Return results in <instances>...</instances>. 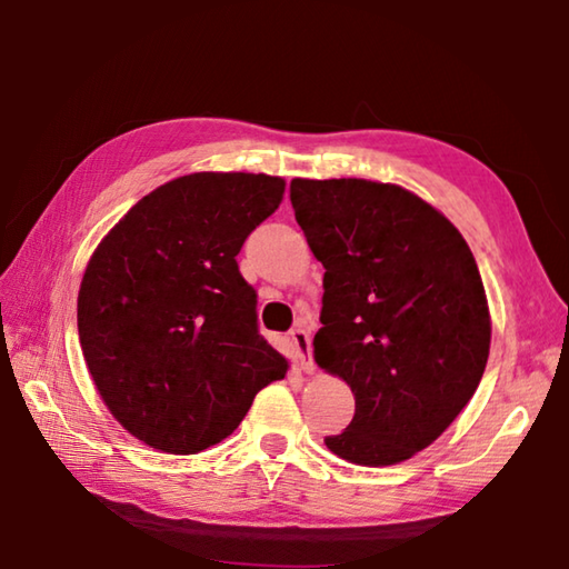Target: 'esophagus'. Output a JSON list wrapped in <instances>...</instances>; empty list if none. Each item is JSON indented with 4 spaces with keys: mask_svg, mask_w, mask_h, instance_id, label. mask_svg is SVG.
Here are the masks:
<instances>
[{
    "mask_svg": "<svg viewBox=\"0 0 569 569\" xmlns=\"http://www.w3.org/2000/svg\"><path fill=\"white\" fill-rule=\"evenodd\" d=\"M291 341L296 346L298 359H301L303 371L306 373H313L316 371V363L311 359V333H308L306 329H301V326H298V329L291 331Z\"/></svg>",
    "mask_w": 569,
    "mask_h": 569,
    "instance_id": "1",
    "label": "esophagus"
}]
</instances>
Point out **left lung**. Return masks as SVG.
Returning a JSON list of instances; mask_svg holds the SVG:
<instances>
[{
  "label": "left lung",
  "instance_id": "obj_1",
  "mask_svg": "<svg viewBox=\"0 0 569 569\" xmlns=\"http://www.w3.org/2000/svg\"><path fill=\"white\" fill-rule=\"evenodd\" d=\"M291 203L326 268L313 359L356 399L326 447L361 467L407 461L485 373L492 319L475 256L435 206L391 182L293 178Z\"/></svg>",
  "mask_w": 569,
  "mask_h": 569
}]
</instances>
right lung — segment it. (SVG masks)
Returning a JSON list of instances; mask_svg holds the SVG:
<instances>
[{"instance_id":"right-lung-1","label":"right lung","mask_w":569,"mask_h":569,"mask_svg":"<svg viewBox=\"0 0 569 569\" xmlns=\"http://www.w3.org/2000/svg\"><path fill=\"white\" fill-rule=\"evenodd\" d=\"M283 190L266 172H190L138 200L94 248L77 331L104 407L142 445L198 455L286 377L236 263Z\"/></svg>"}]
</instances>
